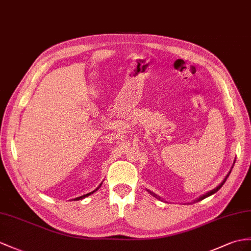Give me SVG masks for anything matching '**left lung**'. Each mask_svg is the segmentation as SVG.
<instances>
[{
  "instance_id": "8db88e82",
  "label": "left lung",
  "mask_w": 251,
  "mask_h": 251,
  "mask_svg": "<svg viewBox=\"0 0 251 251\" xmlns=\"http://www.w3.org/2000/svg\"><path fill=\"white\" fill-rule=\"evenodd\" d=\"M230 173H231V172H230ZM230 173H229V174L227 175V176H226V178H225V180H224V181H223V182L221 183V184H219V185H218V186H217L216 188H214V189H212V191H211V192H209V193H206L205 195H203V196H201L200 198H198V199H197L196 201H200V200H202V199H204V198H206V197H209V196H211V195H213L214 193H216V192L218 191V189H219V188H221V187H222V186L224 185V183L226 182V180H227V178H228V176H229ZM150 194H151V195H152V196H153V197H155V198H157V199H161V197H158L156 194H154V193H152V192H150ZM196 201H195V202H196Z\"/></svg>"
}]
</instances>
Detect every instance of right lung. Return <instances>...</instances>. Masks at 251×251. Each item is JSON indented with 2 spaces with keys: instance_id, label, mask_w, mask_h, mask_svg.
Listing matches in <instances>:
<instances>
[{
  "instance_id": "add662e5",
  "label": "right lung",
  "mask_w": 251,
  "mask_h": 251,
  "mask_svg": "<svg viewBox=\"0 0 251 251\" xmlns=\"http://www.w3.org/2000/svg\"><path fill=\"white\" fill-rule=\"evenodd\" d=\"M100 187V186H99ZM99 187H98V188H99ZM96 191H97V189H96ZM94 192H91V193H89V194H86V195H84V196H81V197H77V198H75V200H81V199H83V198H85V197H88L89 196V195H91V194H93Z\"/></svg>"
}]
</instances>
